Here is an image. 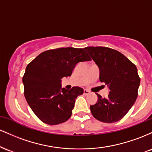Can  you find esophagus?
<instances>
[{
    "mask_svg": "<svg viewBox=\"0 0 152 152\" xmlns=\"http://www.w3.org/2000/svg\"><path fill=\"white\" fill-rule=\"evenodd\" d=\"M83 94H84L85 95H88V94H90V91L87 89H84L83 90Z\"/></svg>",
    "mask_w": 152,
    "mask_h": 152,
    "instance_id": "esophagus-1",
    "label": "esophagus"
}]
</instances>
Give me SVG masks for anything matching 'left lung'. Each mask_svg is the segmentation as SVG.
Returning <instances> with one entry per match:
<instances>
[{"instance_id":"left-lung-1","label":"left lung","mask_w":152,"mask_h":152,"mask_svg":"<svg viewBox=\"0 0 152 152\" xmlns=\"http://www.w3.org/2000/svg\"><path fill=\"white\" fill-rule=\"evenodd\" d=\"M99 69V79L107 85L109 94L106 98L96 94L98 101L90 106L91 114L105 123L119 121L134 105L140 84L137 69L117 50L106 47L84 48Z\"/></svg>"}]
</instances>
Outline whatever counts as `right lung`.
<instances>
[{
	"mask_svg": "<svg viewBox=\"0 0 152 152\" xmlns=\"http://www.w3.org/2000/svg\"><path fill=\"white\" fill-rule=\"evenodd\" d=\"M83 48H60L43 52L26 69L23 77L24 95L37 117L56 125L71 117L76 99L83 89L61 87V78L71 76L78 63L91 61Z\"/></svg>",
	"mask_w": 152,
	"mask_h": 152,
	"instance_id": "obj_1",
	"label": "right lung"
}]
</instances>
